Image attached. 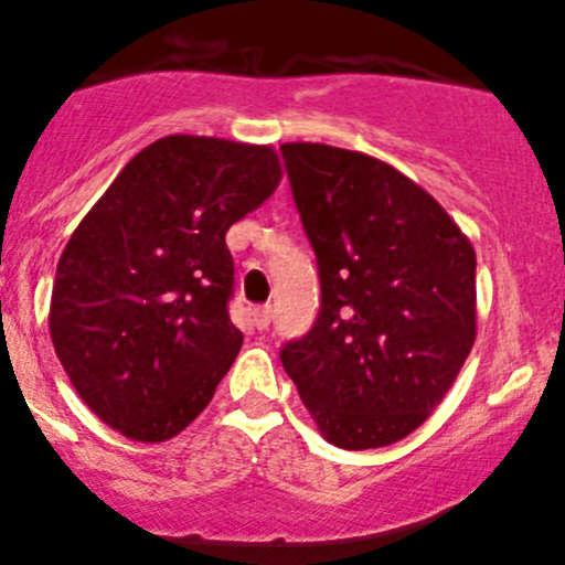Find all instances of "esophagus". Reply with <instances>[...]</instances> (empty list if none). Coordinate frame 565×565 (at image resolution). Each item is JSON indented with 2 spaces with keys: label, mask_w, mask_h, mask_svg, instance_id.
Returning <instances> with one entry per match:
<instances>
[{
  "label": "esophagus",
  "mask_w": 565,
  "mask_h": 565,
  "mask_svg": "<svg viewBox=\"0 0 565 565\" xmlns=\"http://www.w3.org/2000/svg\"><path fill=\"white\" fill-rule=\"evenodd\" d=\"M252 317H254V328H257V330H267V324H270V317H273V308H270V306L254 308Z\"/></svg>",
  "instance_id": "34e87169"
}]
</instances>
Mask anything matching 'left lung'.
I'll return each mask as SVG.
<instances>
[{
  "label": "left lung",
  "instance_id": "left-lung-1",
  "mask_svg": "<svg viewBox=\"0 0 565 565\" xmlns=\"http://www.w3.org/2000/svg\"><path fill=\"white\" fill-rule=\"evenodd\" d=\"M322 306L281 365L341 449L401 441L425 423L477 338V254L425 189L322 142L281 146Z\"/></svg>",
  "mask_w": 565,
  "mask_h": 565
}]
</instances>
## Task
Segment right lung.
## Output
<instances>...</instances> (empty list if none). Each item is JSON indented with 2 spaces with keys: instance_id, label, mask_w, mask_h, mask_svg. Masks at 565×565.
I'll list each match as a JSON object with an SVG mask.
<instances>
[{
  "instance_id": "right-lung-1",
  "label": "right lung",
  "mask_w": 565,
  "mask_h": 565,
  "mask_svg": "<svg viewBox=\"0 0 565 565\" xmlns=\"http://www.w3.org/2000/svg\"><path fill=\"white\" fill-rule=\"evenodd\" d=\"M281 178L267 146L170 135L83 216L56 267L51 338L78 395L135 441H168L241 352L224 235Z\"/></svg>"
}]
</instances>
